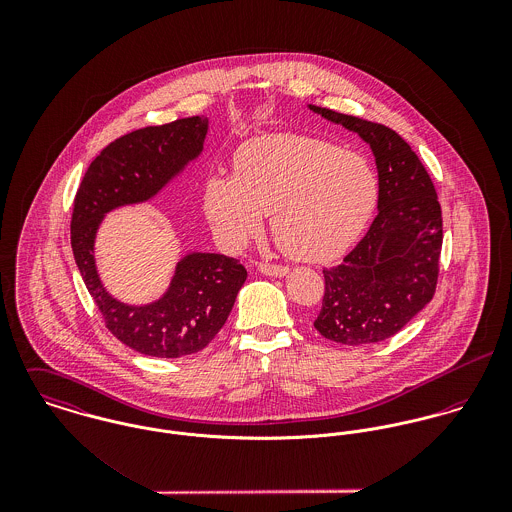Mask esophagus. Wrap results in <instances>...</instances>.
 <instances>
[{
    "instance_id": "esophagus-1",
    "label": "esophagus",
    "mask_w": 512,
    "mask_h": 512,
    "mask_svg": "<svg viewBox=\"0 0 512 512\" xmlns=\"http://www.w3.org/2000/svg\"><path fill=\"white\" fill-rule=\"evenodd\" d=\"M258 270L262 272V274H266V276H286L288 272H290V268L288 266H280V264H268V262H260L258 264Z\"/></svg>"
}]
</instances>
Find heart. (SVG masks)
I'll return each mask as SVG.
<instances>
[{
	"instance_id": "1",
	"label": "heart",
	"mask_w": 512,
	"mask_h": 512,
	"mask_svg": "<svg viewBox=\"0 0 512 512\" xmlns=\"http://www.w3.org/2000/svg\"><path fill=\"white\" fill-rule=\"evenodd\" d=\"M376 203L378 177L365 155L295 134L252 140L234 159V179L215 175L205 187V213L224 242L244 244L272 215L278 248L303 262L339 258Z\"/></svg>"
}]
</instances>
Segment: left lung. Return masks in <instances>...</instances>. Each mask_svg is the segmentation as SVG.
Returning <instances> with one entry per match:
<instances>
[{"label":"left lung","mask_w":512,"mask_h":512,"mask_svg":"<svg viewBox=\"0 0 512 512\" xmlns=\"http://www.w3.org/2000/svg\"><path fill=\"white\" fill-rule=\"evenodd\" d=\"M357 132L378 167V215L339 266L323 268L325 293L313 327L341 345H370L396 335L436 293L443 220L424 163L394 130L309 104Z\"/></svg>","instance_id":"8db88e82"}]
</instances>
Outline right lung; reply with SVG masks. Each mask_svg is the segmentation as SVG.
Wrapping results in <instances>:
<instances>
[{"label":"right lung","mask_w":512,"mask_h":512,"mask_svg":"<svg viewBox=\"0 0 512 512\" xmlns=\"http://www.w3.org/2000/svg\"><path fill=\"white\" fill-rule=\"evenodd\" d=\"M207 128V118L191 116L114 140L90 163L74 197L71 244L86 290L108 331L147 357L179 359L203 351L226 323L248 272L224 254H189L159 301L132 307L102 288L92 254L94 234L108 211L147 201L195 159Z\"/></svg>","instance_id":"1"}]
</instances>
